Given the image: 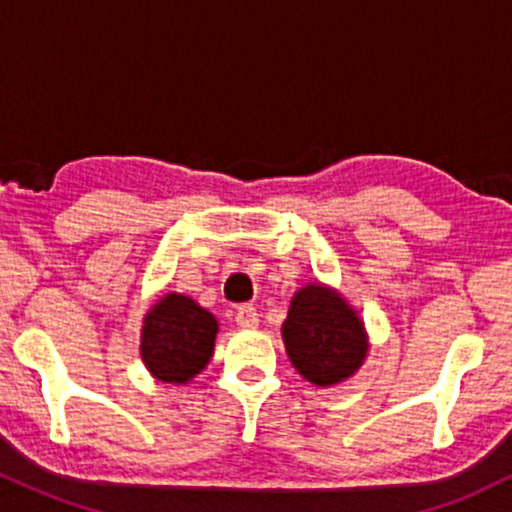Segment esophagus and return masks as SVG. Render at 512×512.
Here are the masks:
<instances>
[{"mask_svg": "<svg viewBox=\"0 0 512 512\" xmlns=\"http://www.w3.org/2000/svg\"><path fill=\"white\" fill-rule=\"evenodd\" d=\"M257 323H260V318H257L255 306L245 304V306H241V309L236 311V325L241 327V330H255Z\"/></svg>", "mask_w": 512, "mask_h": 512, "instance_id": "1", "label": "esophagus"}]
</instances>
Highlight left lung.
<instances>
[{"label": "left lung", "instance_id": "obj_1", "mask_svg": "<svg viewBox=\"0 0 512 512\" xmlns=\"http://www.w3.org/2000/svg\"><path fill=\"white\" fill-rule=\"evenodd\" d=\"M283 342L297 372L316 386H332L351 377L367 353L365 330L356 311L323 285H306L292 297Z\"/></svg>", "mask_w": 512, "mask_h": 512}]
</instances>
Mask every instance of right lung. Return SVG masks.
Instances as JSON below:
<instances>
[{"mask_svg": "<svg viewBox=\"0 0 512 512\" xmlns=\"http://www.w3.org/2000/svg\"><path fill=\"white\" fill-rule=\"evenodd\" d=\"M217 320L194 299L166 295L156 302L142 325V360L159 381L185 384L213 356Z\"/></svg>", "mask_w": 512, "mask_h": 512, "instance_id": "right-lung-1", "label": "right lung"}]
</instances>
